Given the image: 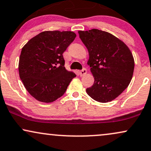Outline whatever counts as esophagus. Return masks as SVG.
<instances>
[{
	"instance_id": "obj_1",
	"label": "esophagus",
	"mask_w": 151,
	"mask_h": 151,
	"mask_svg": "<svg viewBox=\"0 0 151 151\" xmlns=\"http://www.w3.org/2000/svg\"><path fill=\"white\" fill-rule=\"evenodd\" d=\"M86 73H87V71H86V70L85 68H83V70H80L79 72V75H80L81 77H82V76H84Z\"/></svg>"
}]
</instances>
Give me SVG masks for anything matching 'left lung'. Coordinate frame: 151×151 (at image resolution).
<instances>
[{"label": "left lung", "mask_w": 151, "mask_h": 151, "mask_svg": "<svg viewBox=\"0 0 151 151\" xmlns=\"http://www.w3.org/2000/svg\"><path fill=\"white\" fill-rule=\"evenodd\" d=\"M78 33L88 49L87 64L94 77L86 93L98 102L112 101L127 88L133 77L132 52L123 41L107 32L93 29Z\"/></svg>", "instance_id": "8db88e82"}]
</instances>
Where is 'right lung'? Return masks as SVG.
<instances>
[{"mask_svg":"<svg viewBox=\"0 0 151 151\" xmlns=\"http://www.w3.org/2000/svg\"><path fill=\"white\" fill-rule=\"evenodd\" d=\"M76 36L70 31H46L31 39L22 49L19 77L36 100L53 102L65 93L76 77L65 69L63 55Z\"/></svg>","mask_w":151,"mask_h":151,"instance_id":"1","label":"right lung"}]
</instances>
